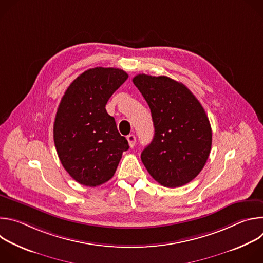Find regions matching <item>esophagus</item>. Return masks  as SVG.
Returning <instances> with one entry per match:
<instances>
[{"mask_svg": "<svg viewBox=\"0 0 263 263\" xmlns=\"http://www.w3.org/2000/svg\"><path fill=\"white\" fill-rule=\"evenodd\" d=\"M127 140H128V142H129L130 147H134V145H135V143H136V137H135V135H133V134L128 135V136H127Z\"/></svg>", "mask_w": 263, "mask_h": 263, "instance_id": "esophagus-1", "label": "esophagus"}]
</instances>
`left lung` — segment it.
Here are the masks:
<instances>
[{
	"mask_svg": "<svg viewBox=\"0 0 263 263\" xmlns=\"http://www.w3.org/2000/svg\"><path fill=\"white\" fill-rule=\"evenodd\" d=\"M134 85L151 109L155 133L141 161L159 184L175 189L195 179L211 149L212 131L204 108L184 84L139 73Z\"/></svg>",
	"mask_w": 263,
	"mask_h": 263,
	"instance_id": "1",
	"label": "left lung"
}]
</instances>
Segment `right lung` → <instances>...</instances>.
<instances>
[{
  "mask_svg": "<svg viewBox=\"0 0 263 263\" xmlns=\"http://www.w3.org/2000/svg\"><path fill=\"white\" fill-rule=\"evenodd\" d=\"M128 79L121 68L85 70L67 87L54 122L58 157L78 183L96 187L114 177L128 140L106 111L109 98Z\"/></svg>",
  "mask_w": 263,
  "mask_h": 263,
  "instance_id": "right-lung-1",
  "label": "right lung"
}]
</instances>
